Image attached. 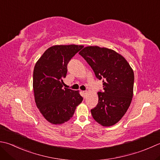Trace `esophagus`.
Segmentation results:
<instances>
[{
  "label": "esophagus",
  "mask_w": 160,
  "mask_h": 160,
  "mask_svg": "<svg viewBox=\"0 0 160 160\" xmlns=\"http://www.w3.org/2000/svg\"><path fill=\"white\" fill-rule=\"evenodd\" d=\"M82 93H83L84 98H85L86 97H87V94H88V92H87V91H84V92H82Z\"/></svg>",
  "instance_id": "obj_1"
}]
</instances>
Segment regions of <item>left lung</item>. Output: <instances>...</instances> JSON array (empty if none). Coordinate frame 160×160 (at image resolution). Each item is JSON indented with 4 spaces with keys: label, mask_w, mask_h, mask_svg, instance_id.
Returning <instances> with one entry per match:
<instances>
[{
    "label": "left lung",
    "mask_w": 160,
    "mask_h": 160,
    "mask_svg": "<svg viewBox=\"0 0 160 160\" xmlns=\"http://www.w3.org/2000/svg\"><path fill=\"white\" fill-rule=\"evenodd\" d=\"M79 54L92 67L96 77L102 79L104 91L98 93V105L91 109L92 117L102 126H113L126 114L132 101V68L123 56L112 49L87 46Z\"/></svg>",
    "instance_id": "left-lung-1"
}]
</instances>
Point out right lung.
Segmentation results:
<instances>
[{
  "label": "right lung",
  "mask_w": 160,
  "mask_h": 160,
  "mask_svg": "<svg viewBox=\"0 0 160 160\" xmlns=\"http://www.w3.org/2000/svg\"><path fill=\"white\" fill-rule=\"evenodd\" d=\"M83 47L74 44L51 46L34 66V101L43 117L52 124L68 121L83 100L78 91L62 88L68 62Z\"/></svg>",
  "instance_id": "right-lung-1"
}]
</instances>
